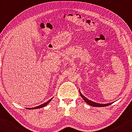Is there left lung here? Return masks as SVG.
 I'll return each mask as SVG.
<instances>
[{"label":"left lung","mask_w":132,"mask_h":132,"mask_svg":"<svg viewBox=\"0 0 132 132\" xmlns=\"http://www.w3.org/2000/svg\"><path fill=\"white\" fill-rule=\"evenodd\" d=\"M79 93H80L81 97H82V98L84 100V101H85V102H86L87 104H88V105H89L90 106H93V107H105V106H107L111 105V104L113 103V102H111V103H105V104L96 103V102H93V101H90L89 100H88L87 98L84 97L83 95H82L81 93L80 90H79Z\"/></svg>","instance_id":"8db88e82"}]
</instances>
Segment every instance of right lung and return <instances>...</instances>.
<instances>
[{"instance_id":"1","label":"right lung","mask_w":132,"mask_h":132,"mask_svg":"<svg viewBox=\"0 0 132 132\" xmlns=\"http://www.w3.org/2000/svg\"><path fill=\"white\" fill-rule=\"evenodd\" d=\"M53 99V98H52L51 99H50V100L49 101H48L47 102H45V103H43V104H42V105H39V106H36V107H35V108H27L28 109H30V110H32V109H40V108H43V107H44V106H47L48 104L50 103L51 101H52V100Z\"/></svg>"}]
</instances>
